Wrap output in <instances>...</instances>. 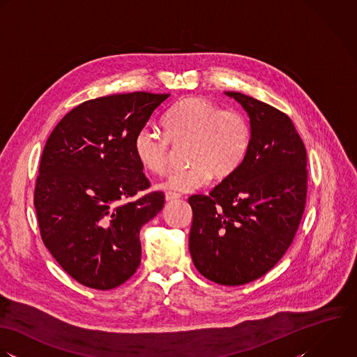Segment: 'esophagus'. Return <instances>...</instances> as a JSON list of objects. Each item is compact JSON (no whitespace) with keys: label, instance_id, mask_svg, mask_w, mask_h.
Masks as SVG:
<instances>
[{"label":"esophagus","instance_id":"obj_1","mask_svg":"<svg viewBox=\"0 0 357 357\" xmlns=\"http://www.w3.org/2000/svg\"><path fill=\"white\" fill-rule=\"evenodd\" d=\"M179 197H181V195H178V193H172V192H167L165 193V202H174V200H176Z\"/></svg>","mask_w":357,"mask_h":357}]
</instances>
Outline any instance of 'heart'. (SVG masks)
Instances as JSON below:
<instances>
[{
    "mask_svg": "<svg viewBox=\"0 0 357 357\" xmlns=\"http://www.w3.org/2000/svg\"><path fill=\"white\" fill-rule=\"evenodd\" d=\"M165 135L143 128L134 141L135 155L151 174L167 172L171 143L185 144L188 168L174 171L158 185L161 190L190 193L206 186L213 176L226 179L243 164L251 142L247 119L231 109H220L210 99L189 96L176 102L164 116Z\"/></svg>",
    "mask_w": 357,
    "mask_h": 357,
    "instance_id": "1",
    "label": "heart"
}]
</instances>
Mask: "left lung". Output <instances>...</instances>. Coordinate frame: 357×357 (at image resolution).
<instances>
[{"label": "left lung", "instance_id": "1", "mask_svg": "<svg viewBox=\"0 0 357 357\" xmlns=\"http://www.w3.org/2000/svg\"><path fill=\"white\" fill-rule=\"evenodd\" d=\"M225 95L248 114L250 149L208 196L189 197V250L204 278L241 285L268 273L294 240L306 203V149L280 110L240 92Z\"/></svg>", "mask_w": 357, "mask_h": 357}]
</instances>
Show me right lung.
<instances>
[{
    "label": "right lung",
    "instance_id": "right-lung-1",
    "mask_svg": "<svg viewBox=\"0 0 357 357\" xmlns=\"http://www.w3.org/2000/svg\"><path fill=\"white\" fill-rule=\"evenodd\" d=\"M169 93L132 92L81 103L44 147L34 206L43 241L74 280L95 289L127 282L142 257L139 231L164 207L134 141Z\"/></svg>",
    "mask_w": 357,
    "mask_h": 357
}]
</instances>
